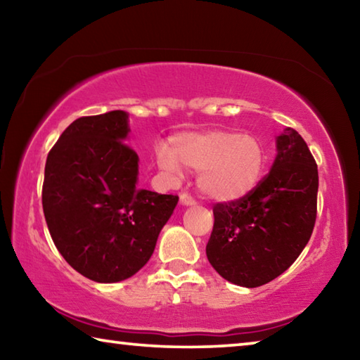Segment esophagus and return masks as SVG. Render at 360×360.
I'll return each instance as SVG.
<instances>
[{"instance_id": "obj_1", "label": "esophagus", "mask_w": 360, "mask_h": 360, "mask_svg": "<svg viewBox=\"0 0 360 360\" xmlns=\"http://www.w3.org/2000/svg\"><path fill=\"white\" fill-rule=\"evenodd\" d=\"M179 200H181V203L184 205V206H193L195 205V200L191 197V195H187V193H181Z\"/></svg>"}]
</instances>
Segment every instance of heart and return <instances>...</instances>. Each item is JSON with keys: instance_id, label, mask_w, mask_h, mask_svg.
<instances>
[{"instance_id": "heart-1", "label": "heart", "mask_w": 360, "mask_h": 360, "mask_svg": "<svg viewBox=\"0 0 360 360\" xmlns=\"http://www.w3.org/2000/svg\"><path fill=\"white\" fill-rule=\"evenodd\" d=\"M265 149L255 136L233 130L181 133L157 152V163L178 174L181 165L198 174V188L214 202H235L257 187L265 172Z\"/></svg>"}]
</instances>
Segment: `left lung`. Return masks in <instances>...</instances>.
Segmentation results:
<instances>
[{
	"mask_svg": "<svg viewBox=\"0 0 360 360\" xmlns=\"http://www.w3.org/2000/svg\"><path fill=\"white\" fill-rule=\"evenodd\" d=\"M273 167L254 191L217 203L206 255L224 279L243 288L273 281L311 238L318 211V165L304 139L288 127L276 138Z\"/></svg>",
	"mask_w": 360,
	"mask_h": 360,
	"instance_id": "left-lung-1",
	"label": "left lung"
}]
</instances>
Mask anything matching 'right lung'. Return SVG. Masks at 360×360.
<instances>
[{"label": "right lung", "mask_w": 360, "mask_h": 360, "mask_svg": "<svg viewBox=\"0 0 360 360\" xmlns=\"http://www.w3.org/2000/svg\"><path fill=\"white\" fill-rule=\"evenodd\" d=\"M129 114L79 117L46 160L42 210L63 259L96 283H117L148 264L178 195L138 188Z\"/></svg>", "instance_id": "right-lung-1"}]
</instances>
